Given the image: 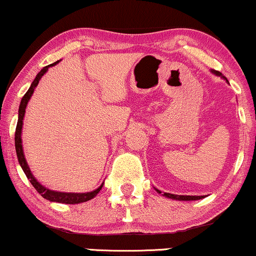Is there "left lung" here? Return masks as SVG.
I'll use <instances>...</instances> for the list:
<instances>
[{"mask_svg": "<svg viewBox=\"0 0 256 256\" xmlns=\"http://www.w3.org/2000/svg\"><path fill=\"white\" fill-rule=\"evenodd\" d=\"M214 74H217V76H222L220 74V72L217 71H212ZM223 77V76H222ZM223 80H226V82H228V80H226V77H223ZM158 194H162L159 190H156ZM162 196H165V197L167 198H171V200H200V198H204V196H178V194H167V192H165Z\"/></svg>", "mask_w": 256, "mask_h": 256, "instance_id": "1", "label": "left lung"}]
</instances>
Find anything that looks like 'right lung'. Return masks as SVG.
<instances>
[{"label":"right lung","mask_w":256,"mask_h":256,"mask_svg":"<svg viewBox=\"0 0 256 256\" xmlns=\"http://www.w3.org/2000/svg\"><path fill=\"white\" fill-rule=\"evenodd\" d=\"M56 62H56L54 64H51L48 66H45V68L41 70L39 74H36V80H33V83L30 84V89L26 94H24V96L22 97L21 100V103H20V108H18V124H16V130H15V150H16V156H18V164H20L22 170H24V174L28 179H30V184L34 186V188L39 192V194L42 196L44 198L50 202H56V203H65V204H78V203H83V202H88L90 200H92V198L96 196L98 192L100 191V188H102V186L104 182H102V185L100 186V188H97L96 190L91 191V192H86V194H66V192H59V191H52L50 190V188H46L45 186H42L40 184L39 182L36 180V178H34V176L32 174L30 167H28V164L26 162V158L24 156V150H22V140H21V132H22V124H24V112H26V106H27V103L28 100H30L32 94L34 92V89L36 88V85L39 84V80H41V77H42L44 74H46L47 70H48L50 66H53L56 65Z\"/></svg>","instance_id":"right-lung-1"}]
</instances>
